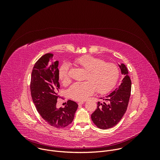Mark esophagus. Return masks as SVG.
<instances>
[{
  "instance_id": "esophagus-1",
  "label": "esophagus",
  "mask_w": 160,
  "mask_h": 160,
  "mask_svg": "<svg viewBox=\"0 0 160 160\" xmlns=\"http://www.w3.org/2000/svg\"><path fill=\"white\" fill-rule=\"evenodd\" d=\"M84 104V102H83V101H80V102H79L78 103V105H82V104Z\"/></svg>"
}]
</instances>
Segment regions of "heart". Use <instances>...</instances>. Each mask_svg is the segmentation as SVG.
Wrapping results in <instances>:
<instances>
[{
    "label": "heart",
    "mask_w": 160,
    "mask_h": 160,
    "mask_svg": "<svg viewBox=\"0 0 160 160\" xmlns=\"http://www.w3.org/2000/svg\"><path fill=\"white\" fill-rule=\"evenodd\" d=\"M75 62L85 70L83 80L86 81L75 83L68 89V95L74 100L87 99L94 92L95 89L99 93H106L118 80L119 70L113 63L106 62L88 55L78 58ZM68 71L69 67L66 64H62L59 70V78L64 84H68L70 82Z\"/></svg>",
    "instance_id": "obj_1"
}]
</instances>
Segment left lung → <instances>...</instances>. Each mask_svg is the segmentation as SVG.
Instances as JSON below:
<instances>
[{
  "label": "left lung",
  "instance_id": "1",
  "mask_svg": "<svg viewBox=\"0 0 160 160\" xmlns=\"http://www.w3.org/2000/svg\"><path fill=\"white\" fill-rule=\"evenodd\" d=\"M123 78L120 85L105 97L104 101L98 102V107L91 115L94 123L101 129H108L115 126L122 118L127 111L131 92V80L123 63L118 64Z\"/></svg>",
  "mask_w": 160,
  "mask_h": 160
}]
</instances>
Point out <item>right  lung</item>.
<instances>
[{
  "instance_id": "obj_1",
  "label": "right lung",
  "mask_w": 160,
  "mask_h": 160,
  "mask_svg": "<svg viewBox=\"0 0 160 160\" xmlns=\"http://www.w3.org/2000/svg\"><path fill=\"white\" fill-rule=\"evenodd\" d=\"M58 65L59 61L54 60L53 54L42 56L33 68L30 92L42 118L52 127L62 128L73 122L78 104L69 100L64 108L56 107L59 96Z\"/></svg>"
}]
</instances>
